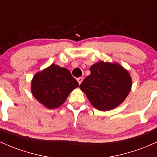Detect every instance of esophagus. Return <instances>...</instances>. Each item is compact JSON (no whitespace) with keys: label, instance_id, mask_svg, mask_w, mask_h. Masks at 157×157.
I'll return each mask as SVG.
<instances>
[{"label":"esophagus","instance_id":"1","mask_svg":"<svg viewBox=\"0 0 157 157\" xmlns=\"http://www.w3.org/2000/svg\"><path fill=\"white\" fill-rule=\"evenodd\" d=\"M82 80H83V79H82V77H79V78H77V82H78V83L80 84V85L82 82Z\"/></svg>","mask_w":157,"mask_h":157}]
</instances>
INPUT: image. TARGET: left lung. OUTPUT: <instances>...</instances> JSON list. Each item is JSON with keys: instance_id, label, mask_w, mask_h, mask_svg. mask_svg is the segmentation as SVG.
<instances>
[{"instance_id": "obj_1", "label": "left lung", "mask_w": 157, "mask_h": 157, "mask_svg": "<svg viewBox=\"0 0 157 157\" xmlns=\"http://www.w3.org/2000/svg\"><path fill=\"white\" fill-rule=\"evenodd\" d=\"M90 72L80 89L94 108L109 111L124 101L132 87L128 71L117 63L100 61L90 67Z\"/></svg>"}]
</instances>
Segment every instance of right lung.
I'll use <instances>...</instances> for the list:
<instances>
[{"mask_svg": "<svg viewBox=\"0 0 157 157\" xmlns=\"http://www.w3.org/2000/svg\"><path fill=\"white\" fill-rule=\"evenodd\" d=\"M79 86L69 70L52 64L37 72L31 80L33 97L48 109L63 104L69 94Z\"/></svg>", "mask_w": 157, "mask_h": 157, "instance_id": "add662e5", "label": "right lung"}]
</instances>
